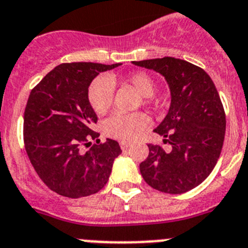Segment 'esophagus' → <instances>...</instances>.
Returning <instances> with one entry per match:
<instances>
[{
  "label": "esophagus",
  "mask_w": 248,
  "mask_h": 248,
  "mask_svg": "<svg viewBox=\"0 0 248 248\" xmlns=\"http://www.w3.org/2000/svg\"><path fill=\"white\" fill-rule=\"evenodd\" d=\"M120 146H121L122 150H127V148L131 146V143H130V142H127V141H121V142H120Z\"/></svg>",
  "instance_id": "obj_1"
}]
</instances>
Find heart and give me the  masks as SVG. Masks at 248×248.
I'll return each instance as SVG.
<instances>
[{"mask_svg":"<svg viewBox=\"0 0 248 248\" xmlns=\"http://www.w3.org/2000/svg\"><path fill=\"white\" fill-rule=\"evenodd\" d=\"M115 76H98L91 81L87 88V98L90 106L97 115H105L111 109L115 98ZM122 83L131 86L141 94L143 106L152 105V96L156 91V82L154 77L146 72H133L127 75ZM150 121L143 113L126 115L116 112L105 122V132L112 139L121 141H132L148 126Z\"/></svg>","mask_w":248,"mask_h":248,"instance_id":"b5f03b06","label":"heart"}]
</instances>
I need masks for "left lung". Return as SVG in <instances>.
Returning <instances> with one entry per match:
<instances>
[{
    "label": "left lung",
    "instance_id": "8db88e82",
    "mask_svg": "<svg viewBox=\"0 0 248 248\" xmlns=\"http://www.w3.org/2000/svg\"><path fill=\"white\" fill-rule=\"evenodd\" d=\"M165 76L171 107L154 132L171 150L148 143L140 163L146 184L165 193H184L208 177L218 160L226 131V113L214 81L201 67L173 57L133 61Z\"/></svg>",
    "mask_w": 248,
    "mask_h": 248
}]
</instances>
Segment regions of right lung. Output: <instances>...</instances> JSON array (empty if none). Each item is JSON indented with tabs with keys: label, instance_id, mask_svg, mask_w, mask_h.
I'll return each mask as SVG.
<instances>
[{
	"label": "right lung",
	"instance_id": "1",
	"mask_svg": "<svg viewBox=\"0 0 248 248\" xmlns=\"http://www.w3.org/2000/svg\"><path fill=\"white\" fill-rule=\"evenodd\" d=\"M120 64L61 63L32 88L23 115L25 148L41 180L59 195L78 199L98 192L122 152L115 140L100 142L87 98L92 79ZM92 139L98 143L82 154L80 147Z\"/></svg>",
	"mask_w": 248,
	"mask_h": 248
}]
</instances>
